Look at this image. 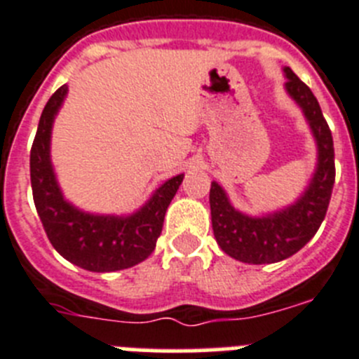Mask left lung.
I'll return each instance as SVG.
<instances>
[{
    "label": "left lung",
    "mask_w": 359,
    "mask_h": 359,
    "mask_svg": "<svg viewBox=\"0 0 359 359\" xmlns=\"http://www.w3.org/2000/svg\"><path fill=\"white\" fill-rule=\"evenodd\" d=\"M287 91L305 113L318 142V168L306 191L296 204L266 217H248L231 206L224 189L217 182L210 188L212 226L217 245L230 257L248 264L277 263L299 252L316 236L327 215L332 195L336 165H334L332 133L325 120L316 96L285 67Z\"/></svg>",
    "instance_id": "left-lung-1"
}]
</instances>
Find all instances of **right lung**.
<instances>
[{
    "instance_id": "obj_1",
    "label": "right lung",
    "mask_w": 359,
    "mask_h": 359,
    "mask_svg": "<svg viewBox=\"0 0 359 359\" xmlns=\"http://www.w3.org/2000/svg\"><path fill=\"white\" fill-rule=\"evenodd\" d=\"M67 86L54 93L41 113L31 147V184L36 212L50 245L72 264L89 272H114L135 266L151 255L170 206L184 175L156 189L149 203L129 217L91 215L63 198L49 158L50 129Z\"/></svg>"
}]
</instances>
